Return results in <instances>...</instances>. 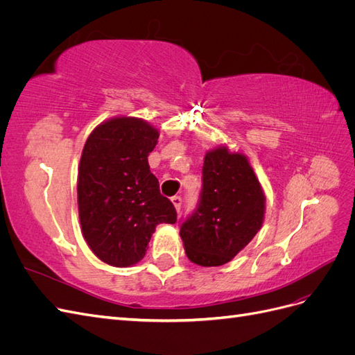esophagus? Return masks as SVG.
Returning a JSON list of instances; mask_svg holds the SVG:
<instances>
[{
  "instance_id": "esophagus-1",
  "label": "esophagus",
  "mask_w": 355,
  "mask_h": 355,
  "mask_svg": "<svg viewBox=\"0 0 355 355\" xmlns=\"http://www.w3.org/2000/svg\"><path fill=\"white\" fill-rule=\"evenodd\" d=\"M171 202H173L175 209H176L178 211H180V207H182V198H180L179 196H175V197H171Z\"/></svg>"
}]
</instances>
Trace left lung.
I'll return each mask as SVG.
<instances>
[{"label": "left lung", "mask_w": 355, "mask_h": 355, "mask_svg": "<svg viewBox=\"0 0 355 355\" xmlns=\"http://www.w3.org/2000/svg\"><path fill=\"white\" fill-rule=\"evenodd\" d=\"M265 194L249 159L227 146L204 157L202 189L197 210L180 225L191 262L219 266L230 262L261 230Z\"/></svg>", "instance_id": "8db88e82"}]
</instances>
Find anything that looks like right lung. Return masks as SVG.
Instances as JSON below:
<instances>
[{
	"instance_id": "add662e5",
	"label": "right lung",
	"mask_w": 355,
	"mask_h": 355,
	"mask_svg": "<svg viewBox=\"0 0 355 355\" xmlns=\"http://www.w3.org/2000/svg\"><path fill=\"white\" fill-rule=\"evenodd\" d=\"M158 130L135 116L99 124L85 141L78 167V213L84 240L105 263L124 268L142 259L158 223H176L159 194L148 155Z\"/></svg>"
}]
</instances>
